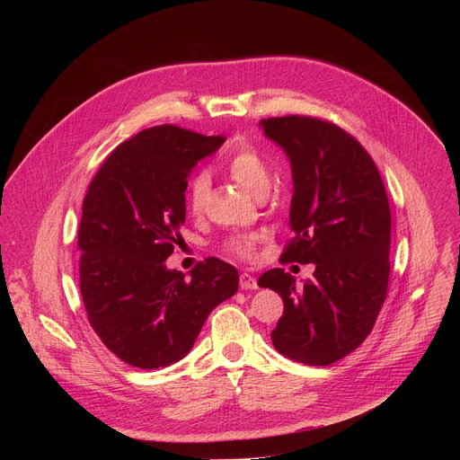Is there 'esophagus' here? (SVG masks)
I'll return each instance as SVG.
<instances>
[{
	"label": "esophagus",
	"instance_id": "34e87169",
	"mask_svg": "<svg viewBox=\"0 0 460 460\" xmlns=\"http://www.w3.org/2000/svg\"><path fill=\"white\" fill-rule=\"evenodd\" d=\"M240 288L242 289H258V284H256V279L252 277V275H249V273H242L240 275Z\"/></svg>",
	"mask_w": 460,
	"mask_h": 460
}]
</instances>
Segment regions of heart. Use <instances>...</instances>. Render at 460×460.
Instances as JSON below:
<instances>
[{"mask_svg": "<svg viewBox=\"0 0 460 460\" xmlns=\"http://www.w3.org/2000/svg\"><path fill=\"white\" fill-rule=\"evenodd\" d=\"M226 171L233 181H236L242 189H245L258 200L266 199L271 189L270 165L249 146H240L229 155V158L226 160ZM209 187H211V178H209V172L206 171L196 172L189 180L185 199H187V208L192 215L202 213L206 199L209 194ZM254 242H256V236L231 238L226 242V249L236 256L245 258V256H251Z\"/></svg>", "mask_w": 460, "mask_h": 460, "instance_id": "1", "label": "heart"}]
</instances>
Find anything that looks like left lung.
<instances>
[{
    "mask_svg": "<svg viewBox=\"0 0 460 460\" xmlns=\"http://www.w3.org/2000/svg\"><path fill=\"white\" fill-rule=\"evenodd\" d=\"M264 135L289 158L295 238L282 261L314 264L302 286L271 270L260 288L277 291L284 313L271 333L284 357L330 366L371 333L389 282L391 213L367 151L335 123L309 116L260 119Z\"/></svg>",
    "mask_w": 460,
    "mask_h": 460,
    "instance_id": "1",
    "label": "left lung"
}]
</instances>
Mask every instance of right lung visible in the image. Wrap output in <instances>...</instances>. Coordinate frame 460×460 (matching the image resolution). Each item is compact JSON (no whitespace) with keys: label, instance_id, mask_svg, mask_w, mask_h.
I'll list each match as a JSON object with an SVG mask.
<instances>
[{"label":"right lung","instance_id":"add662e5","mask_svg":"<svg viewBox=\"0 0 460 460\" xmlns=\"http://www.w3.org/2000/svg\"><path fill=\"white\" fill-rule=\"evenodd\" d=\"M224 137L174 125L119 144L93 178L78 229L80 289L105 348L140 369L181 360L209 313L238 289V271L208 258L190 271L165 260L185 222L187 176Z\"/></svg>","mask_w":460,"mask_h":460}]
</instances>
